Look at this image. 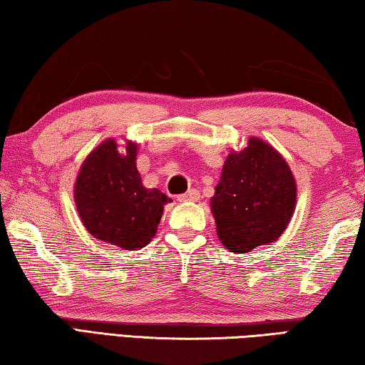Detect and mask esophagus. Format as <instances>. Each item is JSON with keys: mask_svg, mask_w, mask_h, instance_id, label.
I'll list each match as a JSON object with an SVG mask.
<instances>
[{"mask_svg": "<svg viewBox=\"0 0 365 365\" xmlns=\"http://www.w3.org/2000/svg\"><path fill=\"white\" fill-rule=\"evenodd\" d=\"M199 199H200V194H199V190H197V189H190V190H187L186 194L178 195L179 202H197Z\"/></svg>", "mask_w": 365, "mask_h": 365, "instance_id": "esophagus-1", "label": "esophagus"}]
</instances>
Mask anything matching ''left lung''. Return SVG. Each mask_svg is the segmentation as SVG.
<instances>
[{
    "instance_id": "obj_1",
    "label": "left lung",
    "mask_w": 365,
    "mask_h": 365,
    "mask_svg": "<svg viewBox=\"0 0 365 365\" xmlns=\"http://www.w3.org/2000/svg\"><path fill=\"white\" fill-rule=\"evenodd\" d=\"M216 234L231 253L276 242L297 207V181L282 153L252 136L231 150L210 199Z\"/></svg>"
}]
</instances>
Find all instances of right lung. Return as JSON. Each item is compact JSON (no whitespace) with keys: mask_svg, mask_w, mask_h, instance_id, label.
Segmentation results:
<instances>
[{"mask_svg":"<svg viewBox=\"0 0 365 365\" xmlns=\"http://www.w3.org/2000/svg\"><path fill=\"white\" fill-rule=\"evenodd\" d=\"M138 143L120 145L108 138L89 152L73 186L83 226L94 239L125 250H140L157 234L163 207L171 199L147 189L136 166Z\"/></svg>","mask_w":365,"mask_h":365,"instance_id":"add662e5","label":"right lung"}]
</instances>
